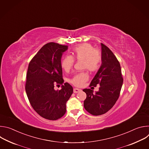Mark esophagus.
<instances>
[{"mask_svg": "<svg viewBox=\"0 0 149 149\" xmlns=\"http://www.w3.org/2000/svg\"><path fill=\"white\" fill-rule=\"evenodd\" d=\"M81 90L78 89V88H74V93H77L79 92Z\"/></svg>", "mask_w": 149, "mask_h": 149, "instance_id": "1", "label": "esophagus"}]
</instances>
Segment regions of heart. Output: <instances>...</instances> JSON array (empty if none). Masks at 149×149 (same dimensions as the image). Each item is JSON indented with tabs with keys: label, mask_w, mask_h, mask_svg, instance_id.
I'll use <instances>...</instances> for the list:
<instances>
[{
	"label": "heart",
	"mask_w": 149,
	"mask_h": 149,
	"mask_svg": "<svg viewBox=\"0 0 149 149\" xmlns=\"http://www.w3.org/2000/svg\"><path fill=\"white\" fill-rule=\"evenodd\" d=\"M71 54V56H65L61 61V67L66 72H69L72 68L74 59L78 61L82 60V68L87 69L90 72L97 71L100 67L102 61L101 54L89 43H83L76 46L72 49ZM88 79V74L82 72L75 75L70 79V82L74 86L81 87Z\"/></svg>",
	"instance_id": "obj_1"
}]
</instances>
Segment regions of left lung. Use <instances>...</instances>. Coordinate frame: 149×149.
<instances>
[{
    "mask_svg": "<svg viewBox=\"0 0 149 149\" xmlns=\"http://www.w3.org/2000/svg\"><path fill=\"white\" fill-rule=\"evenodd\" d=\"M101 45L102 63L91 81L90 87L100 86L98 91L83 90L87 98L84 107L93 116L104 114L109 111L118 100L123 82L120 62L113 52L103 44Z\"/></svg>",
    "mask_w": 149,
    "mask_h": 149,
    "instance_id": "1",
    "label": "left lung"
}]
</instances>
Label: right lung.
I'll use <instances>...</instances> for the list:
<instances>
[{
    "label": "right lung",
    "mask_w": 149,
    "mask_h": 149,
    "mask_svg": "<svg viewBox=\"0 0 149 149\" xmlns=\"http://www.w3.org/2000/svg\"><path fill=\"white\" fill-rule=\"evenodd\" d=\"M67 49V45L49 42L40 48L29 63L26 93L33 110L47 120H56L65 114L67 101L73 93L70 84L62 85L61 60ZM55 84L62 85L60 91L54 90Z\"/></svg>",
    "instance_id": "right-lung-1"
}]
</instances>
